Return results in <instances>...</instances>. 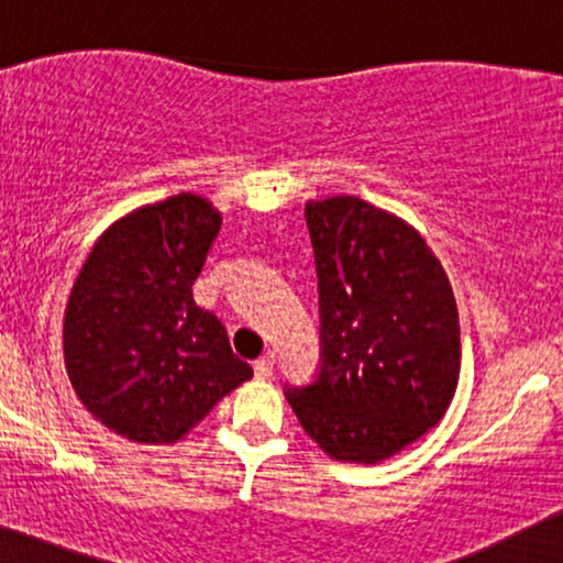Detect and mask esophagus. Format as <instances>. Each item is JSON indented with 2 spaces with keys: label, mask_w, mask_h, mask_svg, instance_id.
Wrapping results in <instances>:
<instances>
[{
  "label": "esophagus",
  "mask_w": 563,
  "mask_h": 563,
  "mask_svg": "<svg viewBox=\"0 0 563 563\" xmlns=\"http://www.w3.org/2000/svg\"><path fill=\"white\" fill-rule=\"evenodd\" d=\"M273 365H275L273 354H264V357L256 360V363H254L256 378H269V376H273Z\"/></svg>",
  "instance_id": "34e87169"
}]
</instances>
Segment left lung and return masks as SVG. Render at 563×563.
Returning a JSON list of instances; mask_svg holds the SVG:
<instances>
[{"label": "left lung", "instance_id": "8db88e82", "mask_svg": "<svg viewBox=\"0 0 563 563\" xmlns=\"http://www.w3.org/2000/svg\"><path fill=\"white\" fill-rule=\"evenodd\" d=\"M322 365L288 389L301 429L341 463L389 461L442 421L461 378L450 277L421 232L357 196L307 200Z\"/></svg>", "mask_w": 563, "mask_h": 563}]
</instances>
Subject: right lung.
Wrapping results in <instances>:
<instances>
[{
  "label": "right lung",
  "mask_w": 563,
  "mask_h": 563,
  "mask_svg": "<svg viewBox=\"0 0 563 563\" xmlns=\"http://www.w3.org/2000/svg\"><path fill=\"white\" fill-rule=\"evenodd\" d=\"M222 214L179 192L97 238L70 288L63 357L79 402L129 442L174 444L254 376L192 299Z\"/></svg>",
  "instance_id": "1"
}]
</instances>
